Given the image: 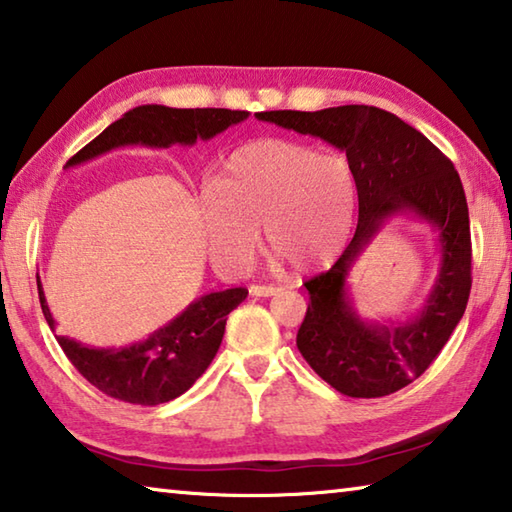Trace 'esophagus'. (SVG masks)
Instances as JSON below:
<instances>
[{
    "label": "esophagus",
    "mask_w": 512,
    "mask_h": 512,
    "mask_svg": "<svg viewBox=\"0 0 512 512\" xmlns=\"http://www.w3.org/2000/svg\"><path fill=\"white\" fill-rule=\"evenodd\" d=\"M282 287H275V284H253L250 287V293L259 298H268V296H275V293H280Z\"/></svg>",
    "instance_id": "esophagus-1"
}]
</instances>
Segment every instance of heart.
<instances>
[{
    "instance_id": "b5f03b06",
    "label": "heart",
    "mask_w": 512,
    "mask_h": 512,
    "mask_svg": "<svg viewBox=\"0 0 512 512\" xmlns=\"http://www.w3.org/2000/svg\"><path fill=\"white\" fill-rule=\"evenodd\" d=\"M357 185L341 155L264 140L237 149L201 189L207 250L225 273L253 262L259 228L271 253L307 273L332 264L348 241Z\"/></svg>"
}]
</instances>
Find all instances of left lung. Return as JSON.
<instances>
[{
  "label": "left lung",
  "mask_w": 512,
  "mask_h": 512,
  "mask_svg": "<svg viewBox=\"0 0 512 512\" xmlns=\"http://www.w3.org/2000/svg\"><path fill=\"white\" fill-rule=\"evenodd\" d=\"M257 119L336 146L357 185L359 223L350 246L327 273L305 282L309 307L296 339L300 354L348 397L400 391L445 348L470 298V214L454 164L420 131L375 106L271 110L257 112ZM400 213L418 215L439 232L441 271L418 317L368 324L347 296L349 268L383 223Z\"/></svg>",
  "instance_id": "obj_1"
}]
</instances>
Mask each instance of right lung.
<instances>
[{
  "mask_svg": "<svg viewBox=\"0 0 512 512\" xmlns=\"http://www.w3.org/2000/svg\"><path fill=\"white\" fill-rule=\"evenodd\" d=\"M248 119L246 110L228 108H169V106H137L110 124L69 160L65 167H76L99 158L119 146H151L169 149L196 140H212L225 128ZM40 307L51 329L56 320L38 277ZM248 289H225L207 293L194 300L183 314H178L149 339L124 348H92L67 336H56L60 348L72 366L90 381L94 388L121 402L155 406L176 400L194 386L219 352L228 314L246 300Z\"/></svg>",
  "mask_w": 512,
  "mask_h": 512,
  "instance_id": "right-lung-1",
  "label": "right lung"
}]
</instances>
